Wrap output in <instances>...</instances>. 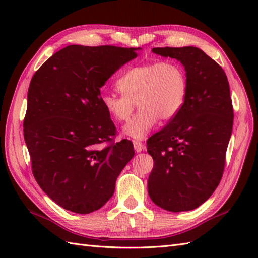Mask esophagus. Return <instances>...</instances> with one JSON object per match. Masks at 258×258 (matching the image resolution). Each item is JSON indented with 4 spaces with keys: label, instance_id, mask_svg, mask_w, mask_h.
<instances>
[{
    "label": "esophagus",
    "instance_id": "1",
    "mask_svg": "<svg viewBox=\"0 0 258 258\" xmlns=\"http://www.w3.org/2000/svg\"><path fill=\"white\" fill-rule=\"evenodd\" d=\"M134 150L136 153H140L145 150V145L140 141H134Z\"/></svg>",
    "mask_w": 258,
    "mask_h": 258
}]
</instances>
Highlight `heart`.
I'll return each instance as SVG.
<instances>
[{"label": "heart", "instance_id": "obj_1", "mask_svg": "<svg viewBox=\"0 0 258 258\" xmlns=\"http://www.w3.org/2000/svg\"><path fill=\"white\" fill-rule=\"evenodd\" d=\"M122 94L103 93L101 104L115 122L127 120L135 104L138 114L124 126L125 135L143 140L158 119L168 122L182 111L188 92V79L176 61H154L128 69L117 81Z\"/></svg>", "mask_w": 258, "mask_h": 258}]
</instances>
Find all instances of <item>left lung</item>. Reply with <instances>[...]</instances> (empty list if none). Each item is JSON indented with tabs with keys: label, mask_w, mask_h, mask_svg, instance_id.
Here are the masks:
<instances>
[{
	"label": "left lung",
	"mask_w": 258,
	"mask_h": 258,
	"mask_svg": "<svg viewBox=\"0 0 258 258\" xmlns=\"http://www.w3.org/2000/svg\"><path fill=\"white\" fill-rule=\"evenodd\" d=\"M153 52L184 65L188 92L177 116L147 140L154 160L147 189L164 210L191 211L210 199L223 176L234 119L229 84L221 65L200 48Z\"/></svg>",
	"instance_id": "obj_1"
}]
</instances>
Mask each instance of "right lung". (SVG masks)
<instances>
[{
  "instance_id": "right-lung-1",
  "label": "right lung",
  "mask_w": 258,
  "mask_h": 258,
  "mask_svg": "<svg viewBox=\"0 0 258 258\" xmlns=\"http://www.w3.org/2000/svg\"><path fill=\"white\" fill-rule=\"evenodd\" d=\"M139 48L69 45L33 75L23 122L32 173L65 210L101 208L135 154L131 141L114 143L116 127L102 106L100 89Z\"/></svg>"
}]
</instances>
